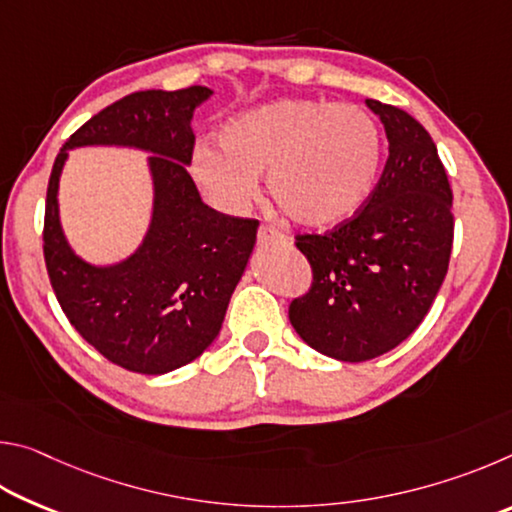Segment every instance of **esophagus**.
Returning a JSON list of instances; mask_svg holds the SVG:
<instances>
[{
    "instance_id": "obj_1",
    "label": "esophagus",
    "mask_w": 512,
    "mask_h": 512,
    "mask_svg": "<svg viewBox=\"0 0 512 512\" xmlns=\"http://www.w3.org/2000/svg\"><path fill=\"white\" fill-rule=\"evenodd\" d=\"M257 241L262 246H271V244H284L287 237H284L277 228H273V225L262 223V225H259V230H257Z\"/></svg>"
}]
</instances>
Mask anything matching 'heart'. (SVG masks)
<instances>
[{
    "label": "heart",
    "mask_w": 512,
    "mask_h": 512,
    "mask_svg": "<svg viewBox=\"0 0 512 512\" xmlns=\"http://www.w3.org/2000/svg\"><path fill=\"white\" fill-rule=\"evenodd\" d=\"M223 149L198 144L189 162L196 185L223 210L239 212L268 176L275 205L293 223L332 228L368 201L379 169V131L352 103L284 99L230 121Z\"/></svg>",
    "instance_id": "1"
}]
</instances>
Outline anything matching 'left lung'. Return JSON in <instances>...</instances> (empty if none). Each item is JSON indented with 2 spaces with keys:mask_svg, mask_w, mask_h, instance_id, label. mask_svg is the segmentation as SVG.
<instances>
[{
  "mask_svg": "<svg viewBox=\"0 0 512 512\" xmlns=\"http://www.w3.org/2000/svg\"><path fill=\"white\" fill-rule=\"evenodd\" d=\"M388 137V160L368 201L325 235H298L311 287L293 298L300 339L339 361H368L418 329L447 275L452 187L418 119L368 99Z\"/></svg>",
  "mask_w": 512,
  "mask_h": 512,
  "instance_id": "left-lung-1",
  "label": "left lung"
}]
</instances>
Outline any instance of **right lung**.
<instances>
[{"label":"right lung","mask_w":512,"mask_h":512,"mask_svg":"<svg viewBox=\"0 0 512 512\" xmlns=\"http://www.w3.org/2000/svg\"><path fill=\"white\" fill-rule=\"evenodd\" d=\"M210 94L203 85L128 94L69 137L49 176L42 250L51 289L94 350L142 375H164L201 357L219 334L257 239V219L207 207L187 173L196 142L189 121ZM88 143L140 145L156 153L150 235L135 256L108 269L76 258L57 221L66 149Z\"/></svg>","instance_id":"obj_1"}]
</instances>
